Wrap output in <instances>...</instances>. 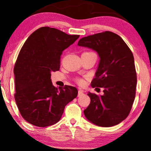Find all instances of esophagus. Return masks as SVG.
I'll return each instance as SVG.
<instances>
[{
	"label": "esophagus",
	"instance_id": "obj_1",
	"mask_svg": "<svg viewBox=\"0 0 151 151\" xmlns=\"http://www.w3.org/2000/svg\"><path fill=\"white\" fill-rule=\"evenodd\" d=\"M83 94H84V91H83L82 90H80V89H79V91H78V96H82Z\"/></svg>",
	"mask_w": 151,
	"mask_h": 151
}]
</instances>
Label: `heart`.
<instances>
[{"label": "heart", "instance_id": "obj_1", "mask_svg": "<svg viewBox=\"0 0 151 151\" xmlns=\"http://www.w3.org/2000/svg\"><path fill=\"white\" fill-rule=\"evenodd\" d=\"M77 81L78 83H79V84H83V83H84V81H83L82 79H77Z\"/></svg>", "mask_w": 151, "mask_h": 151}]
</instances>
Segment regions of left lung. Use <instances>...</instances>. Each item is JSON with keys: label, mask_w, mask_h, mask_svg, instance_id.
<instances>
[{"label": "left lung", "mask_w": 151, "mask_h": 151, "mask_svg": "<svg viewBox=\"0 0 151 151\" xmlns=\"http://www.w3.org/2000/svg\"><path fill=\"white\" fill-rule=\"evenodd\" d=\"M77 45L98 53L99 63L91 85L104 89L101 96L88 93L91 101L84 116L102 127L120 124L129 116L136 96L137 77L132 52L120 36L109 31L82 37Z\"/></svg>", "instance_id": "left-lung-1"}]
</instances>
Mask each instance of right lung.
Returning a JSON list of instances; mask_svg holds the SVG:
<instances>
[{
  "instance_id": "obj_1",
  "label": "right lung",
  "mask_w": 151,
  "mask_h": 151,
  "mask_svg": "<svg viewBox=\"0 0 151 151\" xmlns=\"http://www.w3.org/2000/svg\"><path fill=\"white\" fill-rule=\"evenodd\" d=\"M79 37L42 27L22 47L14 67L15 99L22 118L32 125L46 127L58 123L65 106L77 97V88L65 85L58 89L50 78L60 70L62 52Z\"/></svg>"
}]
</instances>
